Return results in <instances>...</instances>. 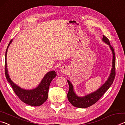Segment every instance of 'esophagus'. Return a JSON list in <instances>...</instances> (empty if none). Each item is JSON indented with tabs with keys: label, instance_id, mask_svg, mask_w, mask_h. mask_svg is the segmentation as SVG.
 <instances>
[{
	"label": "esophagus",
	"instance_id": "1",
	"mask_svg": "<svg viewBox=\"0 0 125 125\" xmlns=\"http://www.w3.org/2000/svg\"><path fill=\"white\" fill-rule=\"evenodd\" d=\"M69 69L67 65H63L61 68V72L63 74H66L68 72Z\"/></svg>",
	"mask_w": 125,
	"mask_h": 125
}]
</instances>
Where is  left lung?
<instances>
[{"label":"left lung","mask_w":125,"mask_h":125,"mask_svg":"<svg viewBox=\"0 0 125 125\" xmlns=\"http://www.w3.org/2000/svg\"><path fill=\"white\" fill-rule=\"evenodd\" d=\"M103 41L109 45L113 54V68H112L110 77H109L107 81L103 84V85L101 86L96 92L92 93V94H88L87 95L84 97L78 96L75 94V93L74 92L72 84H71V83L69 80H67L68 83L69 84V91L67 94V98L69 102L74 106L79 107V108H86V107H89L90 106L96 103L102 97L103 95L105 94V93L109 89V88L110 87L111 84L113 83L116 75V59L115 52H114L113 47L110 45L109 39L106 37L104 35L103 36Z\"/></svg>","instance_id":"left-lung-1"}]
</instances>
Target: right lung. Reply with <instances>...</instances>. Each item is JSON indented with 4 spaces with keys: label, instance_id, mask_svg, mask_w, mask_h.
<instances>
[{
    "label": "right lung",
    "instance_id": "add662e5",
    "mask_svg": "<svg viewBox=\"0 0 125 125\" xmlns=\"http://www.w3.org/2000/svg\"><path fill=\"white\" fill-rule=\"evenodd\" d=\"M12 40L10 41L5 52V73L8 82L10 84L14 92L22 102L33 106H39L47 100L48 94V89L52 79L57 75L56 72L51 71L47 73L42 80L40 84L34 89L25 90L14 84L9 78L8 73L7 65V53Z\"/></svg>",
    "mask_w": 125,
    "mask_h": 125
}]
</instances>
